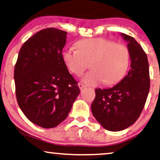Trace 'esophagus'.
Here are the masks:
<instances>
[{
  "label": "esophagus",
  "mask_w": 160,
  "mask_h": 160,
  "mask_svg": "<svg viewBox=\"0 0 160 160\" xmlns=\"http://www.w3.org/2000/svg\"><path fill=\"white\" fill-rule=\"evenodd\" d=\"M78 86H79L80 90H82L84 88H85V85H83V84H81V83H78Z\"/></svg>",
  "instance_id": "obj_1"
}]
</instances>
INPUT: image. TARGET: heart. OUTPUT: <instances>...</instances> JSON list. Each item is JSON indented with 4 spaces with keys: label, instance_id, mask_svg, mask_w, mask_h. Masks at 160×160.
<instances>
[{
    "label": "heart",
    "instance_id": "heart-1",
    "mask_svg": "<svg viewBox=\"0 0 160 160\" xmlns=\"http://www.w3.org/2000/svg\"><path fill=\"white\" fill-rule=\"evenodd\" d=\"M77 50L72 48L64 52L65 65L73 75L80 76L90 63L91 71L83 76L82 81L89 85L103 82L113 85L125 75L130 62V53L125 45L116 44L103 38H90L76 42Z\"/></svg>",
    "mask_w": 160,
    "mask_h": 160
}]
</instances>
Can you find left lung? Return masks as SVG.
Listing matches in <instances>:
<instances>
[{
	"mask_svg": "<svg viewBox=\"0 0 160 160\" xmlns=\"http://www.w3.org/2000/svg\"><path fill=\"white\" fill-rule=\"evenodd\" d=\"M128 43L131 69L116 85L95 89L91 105L92 115L104 128L118 132L132 125L139 117L149 91L150 79L147 56L133 37L121 33Z\"/></svg>",
	"mask_w": 160,
	"mask_h": 160,
	"instance_id": "left-lung-1",
	"label": "left lung"
}]
</instances>
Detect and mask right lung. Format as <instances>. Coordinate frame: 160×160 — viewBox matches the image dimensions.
<instances>
[{
  "label": "right lung",
  "mask_w": 160,
  "mask_h": 160,
  "mask_svg": "<svg viewBox=\"0 0 160 160\" xmlns=\"http://www.w3.org/2000/svg\"><path fill=\"white\" fill-rule=\"evenodd\" d=\"M67 34L54 28L36 33L21 47L14 69L18 106L42 128L62 122L80 92L63 61Z\"/></svg>",
  "instance_id": "right-lung-1"
}]
</instances>
